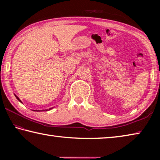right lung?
Masks as SVG:
<instances>
[{
    "instance_id": "obj_1",
    "label": "right lung",
    "mask_w": 160,
    "mask_h": 160,
    "mask_svg": "<svg viewBox=\"0 0 160 160\" xmlns=\"http://www.w3.org/2000/svg\"><path fill=\"white\" fill-rule=\"evenodd\" d=\"M15 97H16V98H17V99L18 100L19 102H21V103H22V102L21 100L20 99V98H19V97H18L17 95H15ZM53 108V107H51V108H50V109H43V110H33V111H34V112H47V111H49V110H51V109H52Z\"/></svg>"
}]
</instances>
